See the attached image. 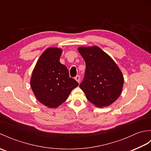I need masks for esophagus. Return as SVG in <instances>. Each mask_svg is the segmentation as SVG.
Masks as SVG:
<instances>
[{
	"label": "esophagus",
	"mask_w": 151,
	"mask_h": 151,
	"mask_svg": "<svg viewBox=\"0 0 151 151\" xmlns=\"http://www.w3.org/2000/svg\"><path fill=\"white\" fill-rule=\"evenodd\" d=\"M75 80L76 81H77L78 83L80 82V81H81V78H80V76L79 75H77V76H75Z\"/></svg>",
	"instance_id": "34e87169"
}]
</instances>
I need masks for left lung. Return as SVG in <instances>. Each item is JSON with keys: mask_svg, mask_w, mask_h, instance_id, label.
Returning a JSON list of instances; mask_svg holds the SVG:
<instances>
[{"mask_svg": "<svg viewBox=\"0 0 151 151\" xmlns=\"http://www.w3.org/2000/svg\"><path fill=\"white\" fill-rule=\"evenodd\" d=\"M86 62V71L80 88L96 106L111 104L123 89L124 78L114 61L98 47H79Z\"/></svg>", "mask_w": 151, "mask_h": 151, "instance_id": "obj_1", "label": "left lung"}]
</instances>
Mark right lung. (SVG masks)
<instances>
[{
  "mask_svg": "<svg viewBox=\"0 0 151 151\" xmlns=\"http://www.w3.org/2000/svg\"><path fill=\"white\" fill-rule=\"evenodd\" d=\"M62 50L49 48L41 54L32 75L30 85L37 100L49 108L66 101L78 83L69 77L65 65L60 62Z\"/></svg>",
  "mask_w": 151,
  "mask_h": 151,
  "instance_id": "1",
  "label": "right lung"
}]
</instances>
